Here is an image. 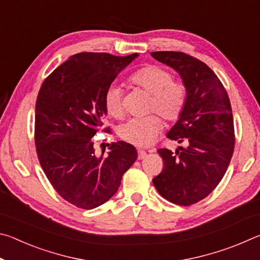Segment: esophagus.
Returning a JSON list of instances; mask_svg holds the SVG:
<instances>
[{"mask_svg": "<svg viewBox=\"0 0 260 260\" xmlns=\"http://www.w3.org/2000/svg\"><path fill=\"white\" fill-rule=\"evenodd\" d=\"M147 157V151L142 150V149H140V150H138V158L139 159H143V158Z\"/></svg>", "mask_w": 260, "mask_h": 260, "instance_id": "34e87169", "label": "esophagus"}]
</instances>
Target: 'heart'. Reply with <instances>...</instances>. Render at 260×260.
Masks as SVG:
<instances>
[{
	"mask_svg": "<svg viewBox=\"0 0 260 260\" xmlns=\"http://www.w3.org/2000/svg\"><path fill=\"white\" fill-rule=\"evenodd\" d=\"M132 85L151 95L149 111L157 112L166 121H177L184 111L188 101L187 87L173 80L170 70L156 64L139 69L129 78ZM104 107L114 119L125 117L122 105V90L118 86H110L104 95ZM162 129V121L157 114L144 118H133L120 126V138L136 147H147L155 141Z\"/></svg>",
	"mask_w": 260,
	"mask_h": 260,
	"instance_id": "heart-1",
	"label": "heart"
}]
</instances>
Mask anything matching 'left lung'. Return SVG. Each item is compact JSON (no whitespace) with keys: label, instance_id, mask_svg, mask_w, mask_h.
Returning a JSON list of instances; mask_svg holds the SVG:
<instances>
[{"label":"left lung","instance_id":"8db88e82","mask_svg":"<svg viewBox=\"0 0 260 260\" xmlns=\"http://www.w3.org/2000/svg\"><path fill=\"white\" fill-rule=\"evenodd\" d=\"M151 56L174 69L188 90L184 111L167 133L184 146L175 152L158 150L164 167L152 182L165 200L189 206L214 190L230 165L235 144L231 102L203 61L180 51H155Z\"/></svg>","mask_w":260,"mask_h":260}]
</instances>
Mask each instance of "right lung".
<instances>
[{"instance_id":"add662e5","label":"right lung","mask_w":260,"mask_h":260,"mask_svg":"<svg viewBox=\"0 0 260 260\" xmlns=\"http://www.w3.org/2000/svg\"><path fill=\"white\" fill-rule=\"evenodd\" d=\"M138 56L76 54L39 90L34 127L39 161L55 190L77 208L91 210L111 199L138 158L124 141L107 144L108 155L98 157L91 141L107 116L105 91Z\"/></svg>"}]
</instances>
